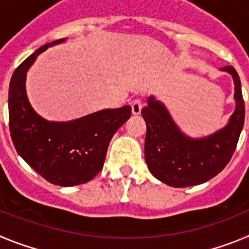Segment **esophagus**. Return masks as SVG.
<instances>
[{"label": "esophagus", "mask_w": 249, "mask_h": 249, "mask_svg": "<svg viewBox=\"0 0 249 249\" xmlns=\"http://www.w3.org/2000/svg\"><path fill=\"white\" fill-rule=\"evenodd\" d=\"M131 108H132V114H137L141 113V109H142V103H141L140 100H135L131 102Z\"/></svg>", "instance_id": "34e87169"}]
</instances>
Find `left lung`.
Returning a JSON list of instances; mask_svg holds the SVG:
<instances>
[{
  "label": "left lung",
  "mask_w": 249,
  "mask_h": 249,
  "mask_svg": "<svg viewBox=\"0 0 249 249\" xmlns=\"http://www.w3.org/2000/svg\"><path fill=\"white\" fill-rule=\"evenodd\" d=\"M234 82L236 108L223 128L202 138L184 135L163 103L147 98L141 113L147 126L144 158L149 172L167 186L191 187L204 183L227 166L245 124L241 80L232 66L221 68Z\"/></svg>",
  "instance_id": "8db88e82"
}]
</instances>
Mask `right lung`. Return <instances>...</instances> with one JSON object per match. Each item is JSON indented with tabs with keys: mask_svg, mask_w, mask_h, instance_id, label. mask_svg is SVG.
I'll use <instances>...</instances> for the list:
<instances>
[{
	"mask_svg": "<svg viewBox=\"0 0 249 249\" xmlns=\"http://www.w3.org/2000/svg\"><path fill=\"white\" fill-rule=\"evenodd\" d=\"M65 41L46 43L16 68L8 91V116L17 153L50 183L71 187L87 183L101 172L109 142L131 117V107L102 109L67 122L41 117L26 93L27 71L38 54Z\"/></svg>",
	"mask_w": 249,
	"mask_h": 249,
	"instance_id": "obj_1",
	"label": "right lung"
}]
</instances>
